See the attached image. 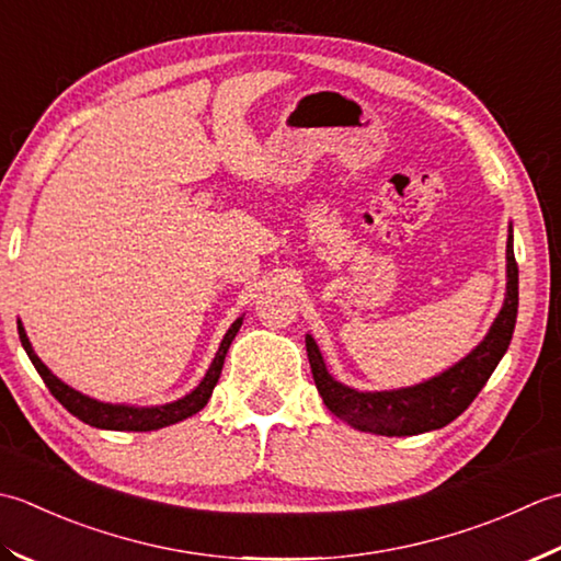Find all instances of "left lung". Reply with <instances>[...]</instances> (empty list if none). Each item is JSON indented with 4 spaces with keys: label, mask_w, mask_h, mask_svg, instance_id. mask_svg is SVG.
<instances>
[{
    "label": "left lung",
    "mask_w": 561,
    "mask_h": 561,
    "mask_svg": "<svg viewBox=\"0 0 561 561\" xmlns=\"http://www.w3.org/2000/svg\"><path fill=\"white\" fill-rule=\"evenodd\" d=\"M506 280L504 307H501L482 344L467 353L453 368L426 382L402 387V390L360 392L348 385H341L329 375L317 341L307 334V358H310L314 385L327 409L341 421H346L348 426L377 433V436H416V433L448 426L474 402V397L486 385L499 360L504 358L513 329H516L518 264L513 256V234H508L506 244Z\"/></svg>",
    "instance_id": "1"
}]
</instances>
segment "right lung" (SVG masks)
I'll return each mask as SVG.
<instances>
[{"instance_id": "1", "label": "right lung", "mask_w": 561, "mask_h": 561, "mask_svg": "<svg viewBox=\"0 0 561 561\" xmlns=\"http://www.w3.org/2000/svg\"><path fill=\"white\" fill-rule=\"evenodd\" d=\"M239 327H242V317H239L237 322L230 329H227L222 344H220V348H217L215 358L210 363V368H208V373H205V377H203L196 390L188 392L186 397L176 399V402L162 404V407L106 404V402H99V399H91V397H87L82 392H77V390H72L70 385H65L60 377H55L48 370V365H45L36 356V351H33L31 341L26 336V329L21 327V322H19V339H21V346H24L26 353H28L33 368H36L38 375L43 377L45 387H48L50 394L67 411H70L72 416H77L79 421H84V424H89V426L106 428V431H157V428L179 424V421H184V419H188L193 414H198V411L205 404H208V399H210V394L215 390V385H217V380H220L227 348H230Z\"/></svg>"}]
</instances>
